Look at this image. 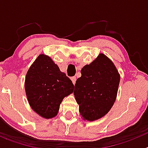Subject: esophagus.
Instances as JSON below:
<instances>
[{"mask_svg":"<svg viewBox=\"0 0 148 148\" xmlns=\"http://www.w3.org/2000/svg\"><path fill=\"white\" fill-rule=\"evenodd\" d=\"M71 80H72V82H73V84H75V82H76V77H75V76L72 77V78H71Z\"/></svg>","mask_w":148,"mask_h":148,"instance_id":"1","label":"esophagus"}]
</instances>
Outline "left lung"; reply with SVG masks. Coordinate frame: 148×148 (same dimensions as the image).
Segmentation results:
<instances>
[{"label": "left lung", "mask_w": 148, "mask_h": 148, "mask_svg": "<svg viewBox=\"0 0 148 148\" xmlns=\"http://www.w3.org/2000/svg\"><path fill=\"white\" fill-rule=\"evenodd\" d=\"M76 80L74 95L84 120L101 119L113 107L117 95L120 75L110 59L101 53L84 66Z\"/></svg>", "instance_id": "1"}]
</instances>
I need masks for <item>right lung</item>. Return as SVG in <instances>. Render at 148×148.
Masks as SVG:
<instances>
[{"label":"right lung","instance_id":"right-lung-1","mask_svg":"<svg viewBox=\"0 0 148 148\" xmlns=\"http://www.w3.org/2000/svg\"><path fill=\"white\" fill-rule=\"evenodd\" d=\"M73 90L72 81L46 55L40 54L27 71L25 90L28 102L43 118L55 117L64 98Z\"/></svg>","mask_w":148,"mask_h":148}]
</instances>
